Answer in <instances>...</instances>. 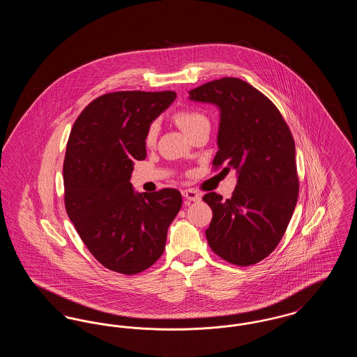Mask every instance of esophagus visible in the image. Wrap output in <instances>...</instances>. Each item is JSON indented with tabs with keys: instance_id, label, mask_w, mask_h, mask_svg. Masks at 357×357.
I'll use <instances>...</instances> for the list:
<instances>
[{
	"instance_id": "obj_1",
	"label": "esophagus",
	"mask_w": 357,
	"mask_h": 357,
	"mask_svg": "<svg viewBox=\"0 0 357 357\" xmlns=\"http://www.w3.org/2000/svg\"><path fill=\"white\" fill-rule=\"evenodd\" d=\"M182 195L188 199V201H192V202H197V201H201V192L192 190V188H186L182 191Z\"/></svg>"
}]
</instances>
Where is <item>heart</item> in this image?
I'll use <instances>...</instances> for the list:
<instances>
[{
    "label": "heart",
    "instance_id": "heart-1",
    "mask_svg": "<svg viewBox=\"0 0 357 357\" xmlns=\"http://www.w3.org/2000/svg\"><path fill=\"white\" fill-rule=\"evenodd\" d=\"M174 119L188 136L192 135L198 128H201L204 124H208V119L204 112H201L199 109H190V108L178 111L174 115ZM158 134H159L158 121L150 123V126L147 127V131L144 134V144L147 147H153V144L156 143Z\"/></svg>",
    "mask_w": 357,
    "mask_h": 357
}]
</instances>
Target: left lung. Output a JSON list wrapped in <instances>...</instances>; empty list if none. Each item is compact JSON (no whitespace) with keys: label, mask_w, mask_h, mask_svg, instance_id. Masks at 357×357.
<instances>
[{"label":"left lung","mask_w":357,"mask_h":357,"mask_svg":"<svg viewBox=\"0 0 357 357\" xmlns=\"http://www.w3.org/2000/svg\"><path fill=\"white\" fill-rule=\"evenodd\" d=\"M190 99L220 107V150L213 167L238 171L231 198L223 201L217 192L204 197L213 210L207 242L233 265H255L277 248L297 204L293 136L272 100L237 77L201 85L190 91Z\"/></svg>","instance_id":"8db88e82"}]
</instances>
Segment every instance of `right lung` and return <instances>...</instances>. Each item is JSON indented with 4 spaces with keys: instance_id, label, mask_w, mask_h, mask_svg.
Segmentation results:
<instances>
[{
    "instance_id": "1",
    "label": "right lung",
    "mask_w": 357,
    "mask_h": 357,
    "mask_svg": "<svg viewBox=\"0 0 357 357\" xmlns=\"http://www.w3.org/2000/svg\"><path fill=\"white\" fill-rule=\"evenodd\" d=\"M176 93L118 91L89 102L75 121L64 158L69 220L104 268L149 269L165 252L167 229L182 207L176 188L134 192V162L146 159L144 134Z\"/></svg>"
}]
</instances>
